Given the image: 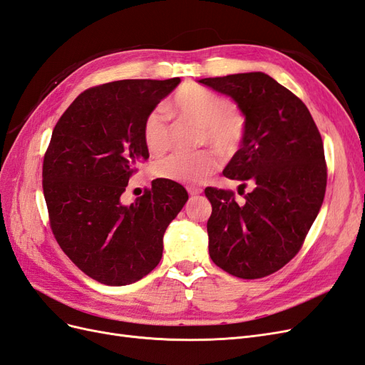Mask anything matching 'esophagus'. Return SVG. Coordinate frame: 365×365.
I'll list each match as a JSON object with an SVG mask.
<instances>
[{
	"label": "esophagus",
	"mask_w": 365,
	"mask_h": 365,
	"mask_svg": "<svg viewBox=\"0 0 365 365\" xmlns=\"http://www.w3.org/2000/svg\"><path fill=\"white\" fill-rule=\"evenodd\" d=\"M187 192H189V195L195 196V195H201V193H202V189H201V187L190 185V187H187Z\"/></svg>",
	"instance_id": "34e87169"
}]
</instances>
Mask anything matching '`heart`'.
<instances>
[{"label": "heart", "instance_id": "b5f03b06", "mask_svg": "<svg viewBox=\"0 0 365 365\" xmlns=\"http://www.w3.org/2000/svg\"><path fill=\"white\" fill-rule=\"evenodd\" d=\"M169 109L184 120L202 126V145H212L222 155H233L245 135L247 118L242 109L224 96L196 85L185 83L175 93ZM143 140L152 155H161L170 146V125L163 109L150 111L143 123ZM213 150L173 153L157 165L163 180L180 184H201L219 168Z\"/></svg>", "mask_w": 365, "mask_h": 365}]
</instances>
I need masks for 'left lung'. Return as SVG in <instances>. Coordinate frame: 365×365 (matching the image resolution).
I'll list each match as a JSON object with an SVG mask.
<instances>
[{
    "label": "left lung",
    "mask_w": 365,
    "mask_h": 365,
    "mask_svg": "<svg viewBox=\"0 0 365 365\" xmlns=\"http://www.w3.org/2000/svg\"><path fill=\"white\" fill-rule=\"evenodd\" d=\"M233 98L247 118L242 146L224 175L254 190L207 187L212 260L239 279H262L288 263L322 208L327 170L323 140L306 105L271 76L254 71L197 81Z\"/></svg>",
    "instance_id": "obj_1"
}]
</instances>
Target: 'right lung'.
Instances as JSON below:
<instances>
[{
  "instance_id": "right-lung-1",
  "label": "right lung",
  "mask_w": 365,
  "mask_h": 365,
  "mask_svg": "<svg viewBox=\"0 0 365 365\" xmlns=\"http://www.w3.org/2000/svg\"><path fill=\"white\" fill-rule=\"evenodd\" d=\"M180 82L129 79L90 88L53 129L42 165L50 225L62 251L98 283L130 284L155 268L165 228L189 200L178 182L155 180L135 202H121L138 163L149 158L145 118Z\"/></svg>"
}]
</instances>
